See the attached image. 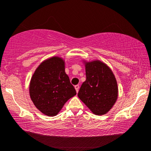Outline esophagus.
Segmentation results:
<instances>
[{
	"label": "esophagus",
	"mask_w": 151,
	"mask_h": 151,
	"mask_svg": "<svg viewBox=\"0 0 151 151\" xmlns=\"http://www.w3.org/2000/svg\"><path fill=\"white\" fill-rule=\"evenodd\" d=\"M79 88H80V86H79V85H76L75 86V89L76 90V92H77V93L79 91Z\"/></svg>",
	"instance_id": "1"
}]
</instances>
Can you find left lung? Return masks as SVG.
Returning a JSON list of instances; mask_svg holds the SVG:
<instances>
[{
    "label": "left lung",
    "instance_id": "left-lung-1",
    "mask_svg": "<svg viewBox=\"0 0 151 151\" xmlns=\"http://www.w3.org/2000/svg\"><path fill=\"white\" fill-rule=\"evenodd\" d=\"M84 64L86 80L78 96L94 114L105 115L117 99V80L111 69L102 61H84Z\"/></svg>",
    "mask_w": 151,
    "mask_h": 151
}]
</instances>
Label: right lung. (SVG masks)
<instances>
[{
	"instance_id": "1",
	"label": "right lung",
	"mask_w": 151,
	"mask_h": 151,
	"mask_svg": "<svg viewBox=\"0 0 151 151\" xmlns=\"http://www.w3.org/2000/svg\"><path fill=\"white\" fill-rule=\"evenodd\" d=\"M29 96L34 105L46 115H57L65 103L76 94L65 71V61L52 57L42 62L32 76Z\"/></svg>"
}]
</instances>
